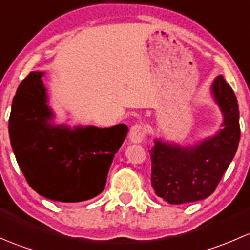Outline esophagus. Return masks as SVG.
<instances>
[{
  "mask_svg": "<svg viewBox=\"0 0 250 250\" xmlns=\"http://www.w3.org/2000/svg\"><path fill=\"white\" fill-rule=\"evenodd\" d=\"M146 135V129L143 125H132L129 130V140L132 143H141Z\"/></svg>",
  "mask_w": 250,
  "mask_h": 250,
  "instance_id": "1",
  "label": "esophagus"
}]
</instances>
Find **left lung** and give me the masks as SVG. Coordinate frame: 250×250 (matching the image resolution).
I'll return each mask as SVG.
<instances>
[{"label":"left lung","instance_id":"left-lung-1","mask_svg":"<svg viewBox=\"0 0 250 250\" xmlns=\"http://www.w3.org/2000/svg\"><path fill=\"white\" fill-rule=\"evenodd\" d=\"M211 94L224 116L221 129L197 145L155 140L150 150L151 184L158 197L170 204L204 200L215 191L238 147L239 111L232 88L218 76Z\"/></svg>","mask_w":250,"mask_h":250}]
</instances>
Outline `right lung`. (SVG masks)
<instances>
[{
  "label": "right lung",
  "mask_w": 250,
  "mask_h": 250,
  "mask_svg": "<svg viewBox=\"0 0 250 250\" xmlns=\"http://www.w3.org/2000/svg\"><path fill=\"white\" fill-rule=\"evenodd\" d=\"M32 71L13 98L8 132L17 162L32 190L57 202H82L103 192L113 156L125 139L123 123L111 128L50 123L47 89Z\"/></svg>",
  "instance_id": "add662e5"
}]
</instances>
